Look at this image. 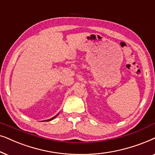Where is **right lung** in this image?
<instances>
[{"mask_svg":"<svg viewBox=\"0 0 155 155\" xmlns=\"http://www.w3.org/2000/svg\"><path fill=\"white\" fill-rule=\"evenodd\" d=\"M57 115H58V114H57ZM57 115H55V116H54V117H51V118H50V119H49V120H45V121H49V120H53L54 118V117H57Z\"/></svg>","mask_w":155,"mask_h":155,"instance_id":"obj_1","label":"right lung"}]
</instances>
